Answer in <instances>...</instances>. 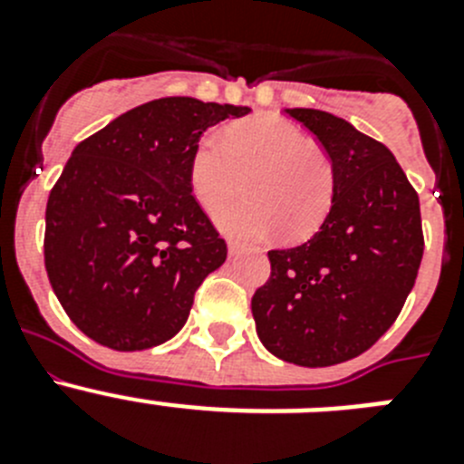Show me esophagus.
<instances>
[{"label": "esophagus", "instance_id": "1", "mask_svg": "<svg viewBox=\"0 0 464 464\" xmlns=\"http://www.w3.org/2000/svg\"><path fill=\"white\" fill-rule=\"evenodd\" d=\"M227 251H229V256H237V253L241 251V246H239V244H235V241H229Z\"/></svg>", "mask_w": 464, "mask_h": 464}]
</instances>
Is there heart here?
Listing matches in <instances>:
<instances>
[{
    "label": "heart",
    "mask_w": 464,
    "mask_h": 464,
    "mask_svg": "<svg viewBox=\"0 0 464 464\" xmlns=\"http://www.w3.org/2000/svg\"><path fill=\"white\" fill-rule=\"evenodd\" d=\"M256 202L218 213V225L232 237L265 239L281 229L285 241H304L321 227L334 199V165L309 143L295 122L281 116H256L227 127L223 139L208 134L190 158V186L197 202L216 213L244 190Z\"/></svg>",
    "instance_id": "obj_1"
}]
</instances>
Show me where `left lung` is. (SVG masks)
<instances>
[{
  "mask_svg": "<svg viewBox=\"0 0 464 464\" xmlns=\"http://www.w3.org/2000/svg\"><path fill=\"white\" fill-rule=\"evenodd\" d=\"M334 165L321 229L269 251L272 274L251 299L260 342L285 362L330 367L358 358L395 323L423 257L418 192L383 143L315 109H288Z\"/></svg>",
  "mask_w": 464,
  "mask_h": 464,
  "instance_id": "8db88e82",
  "label": "left lung"
}]
</instances>
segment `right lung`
Instances as JSON below:
<instances>
[{"instance_id":"1","label":"right lung","mask_w":464,"mask_h":464,"mask_svg":"<svg viewBox=\"0 0 464 464\" xmlns=\"http://www.w3.org/2000/svg\"><path fill=\"white\" fill-rule=\"evenodd\" d=\"M248 106L162 97L73 149L46 207L44 260L72 323L113 351L181 330L227 244L192 195L190 158L208 127Z\"/></svg>"}]
</instances>
